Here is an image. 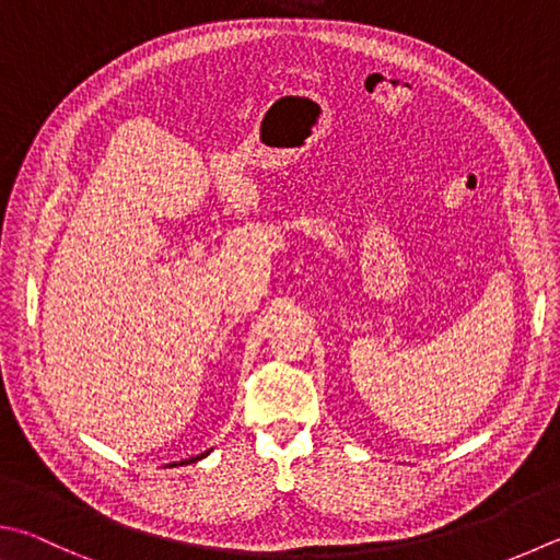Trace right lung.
Returning a JSON list of instances; mask_svg holds the SVG:
<instances>
[{
  "instance_id": "obj_1",
  "label": "right lung",
  "mask_w": 560,
  "mask_h": 560,
  "mask_svg": "<svg viewBox=\"0 0 560 560\" xmlns=\"http://www.w3.org/2000/svg\"><path fill=\"white\" fill-rule=\"evenodd\" d=\"M210 453V451H208ZM208 453H200V455H196V457H188V460H180V465H188V463H196V460H202V457H206ZM176 465V463H174Z\"/></svg>"
}]
</instances>
